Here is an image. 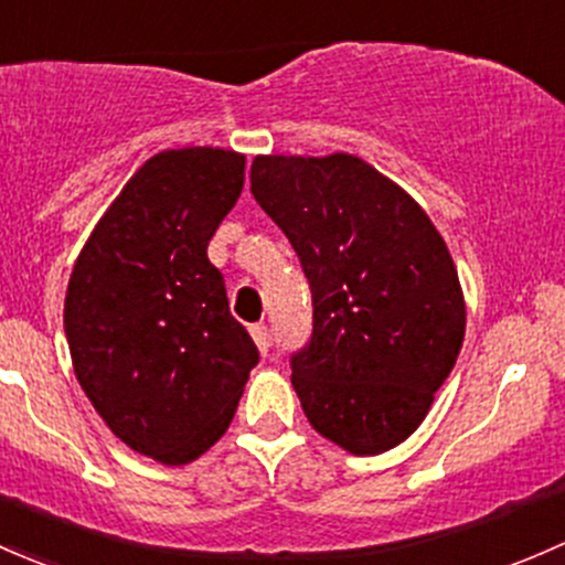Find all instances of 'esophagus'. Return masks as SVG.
<instances>
[{"label": "esophagus", "mask_w": 565, "mask_h": 565, "mask_svg": "<svg viewBox=\"0 0 565 565\" xmlns=\"http://www.w3.org/2000/svg\"><path fill=\"white\" fill-rule=\"evenodd\" d=\"M249 334H253L255 345H258L260 353H269V345H271V331H269V326H266V323L249 326Z\"/></svg>", "instance_id": "esophagus-1"}]
</instances>
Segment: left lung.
<instances>
[{
    "instance_id": "8db88e82",
    "label": "left lung",
    "mask_w": 565,
    "mask_h": 565,
    "mask_svg": "<svg viewBox=\"0 0 565 565\" xmlns=\"http://www.w3.org/2000/svg\"><path fill=\"white\" fill-rule=\"evenodd\" d=\"M249 184L310 282L312 334L290 356L305 416L351 455L394 449L462 348L449 247L403 188L353 154L255 157Z\"/></svg>"
}]
</instances>
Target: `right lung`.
<instances>
[{
  "label": "right lung",
  "mask_w": 565,
  "mask_h": 565,
  "mask_svg": "<svg viewBox=\"0 0 565 565\" xmlns=\"http://www.w3.org/2000/svg\"><path fill=\"white\" fill-rule=\"evenodd\" d=\"M242 184L244 154H154L110 203L70 275L75 377L110 433L157 462L201 457L228 429L260 359L206 255Z\"/></svg>",
  "instance_id": "add662e5"
}]
</instances>
